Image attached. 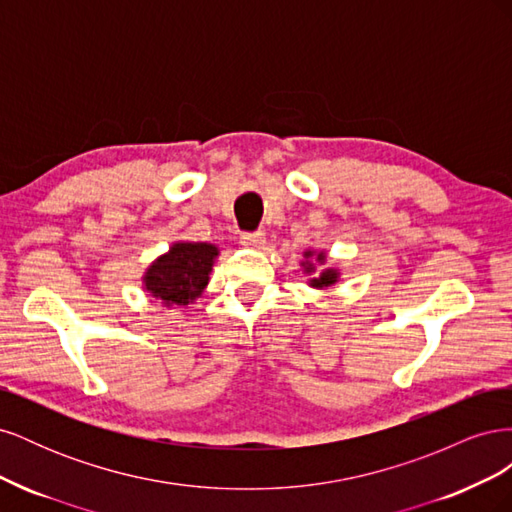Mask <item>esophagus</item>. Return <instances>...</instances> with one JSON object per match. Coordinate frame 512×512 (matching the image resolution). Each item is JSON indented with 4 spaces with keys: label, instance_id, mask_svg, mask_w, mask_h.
Listing matches in <instances>:
<instances>
[{
    "label": "esophagus",
    "instance_id": "34e87169",
    "mask_svg": "<svg viewBox=\"0 0 512 512\" xmlns=\"http://www.w3.org/2000/svg\"><path fill=\"white\" fill-rule=\"evenodd\" d=\"M241 243L247 247H262L265 245V232L254 230V232H243Z\"/></svg>",
    "mask_w": 512,
    "mask_h": 512
}]
</instances>
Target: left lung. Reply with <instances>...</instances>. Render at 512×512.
Returning <instances> with one entry per match:
<instances>
[{"label": "left lung", "instance_id": "1", "mask_svg": "<svg viewBox=\"0 0 512 512\" xmlns=\"http://www.w3.org/2000/svg\"><path fill=\"white\" fill-rule=\"evenodd\" d=\"M305 256H312V254H305ZM318 260L322 262L324 260V256L322 254H318ZM305 271L307 273H312L314 271V267L312 265H305ZM337 282V273L333 271V269H327V271H324L322 275H318V277H314V280H312V286H316V288H327V286H333Z\"/></svg>", "mask_w": 512, "mask_h": 512}]
</instances>
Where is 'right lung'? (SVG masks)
<instances>
[{
    "mask_svg": "<svg viewBox=\"0 0 512 512\" xmlns=\"http://www.w3.org/2000/svg\"><path fill=\"white\" fill-rule=\"evenodd\" d=\"M215 256L218 247L209 243H175L149 267L145 286L166 305H188L205 290Z\"/></svg>",
    "mask_w": 512,
    "mask_h": 512,
    "instance_id": "obj_1",
    "label": "right lung"
}]
</instances>
